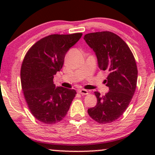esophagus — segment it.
I'll return each mask as SVG.
<instances>
[{
    "label": "esophagus",
    "instance_id": "obj_1",
    "mask_svg": "<svg viewBox=\"0 0 155 155\" xmlns=\"http://www.w3.org/2000/svg\"><path fill=\"white\" fill-rule=\"evenodd\" d=\"M78 92L81 95H87L89 93L88 91L87 90H84V89H81V90H78Z\"/></svg>",
    "mask_w": 155,
    "mask_h": 155
}]
</instances>
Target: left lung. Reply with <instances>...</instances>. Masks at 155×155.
Wrapping results in <instances>:
<instances>
[{
    "mask_svg": "<svg viewBox=\"0 0 155 155\" xmlns=\"http://www.w3.org/2000/svg\"><path fill=\"white\" fill-rule=\"evenodd\" d=\"M84 39L95 51L99 68L108 72L104 82L109 88L103 96L95 92L97 104L87 112L98 123H110L122 116L136 91L138 77L136 60L127 44L111 32L88 33Z\"/></svg>",
    "mask_w": 155,
    "mask_h": 155,
    "instance_id": "left-lung-1",
    "label": "left lung"
}]
</instances>
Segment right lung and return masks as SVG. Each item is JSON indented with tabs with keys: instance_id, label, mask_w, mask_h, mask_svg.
<instances>
[{
	"instance_id": "right-lung-1",
	"label": "right lung",
	"mask_w": 155,
	"mask_h": 155,
	"mask_svg": "<svg viewBox=\"0 0 155 155\" xmlns=\"http://www.w3.org/2000/svg\"><path fill=\"white\" fill-rule=\"evenodd\" d=\"M81 35H49L33 44L25 56L20 71L23 94L32 114L44 124L63 120L75 97V90L56 87L53 79L63 68L67 51Z\"/></svg>"
}]
</instances>
